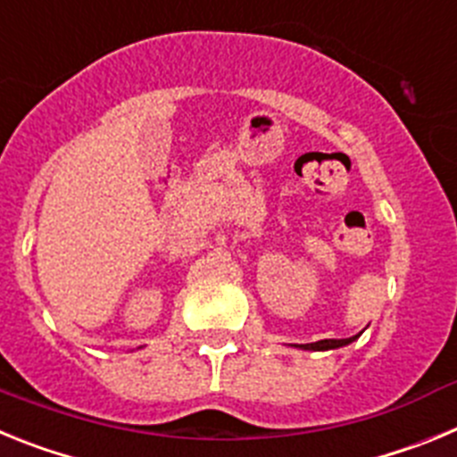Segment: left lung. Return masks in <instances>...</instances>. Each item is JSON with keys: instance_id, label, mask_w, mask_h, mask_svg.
Listing matches in <instances>:
<instances>
[{"instance_id": "obj_1", "label": "left lung", "mask_w": 457, "mask_h": 457, "mask_svg": "<svg viewBox=\"0 0 457 457\" xmlns=\"http://www.w3.org/2000/svg\"><path fill=\"white\" fill-rule=\"evenodd\" d=\"M359 337V334H357ZM325 338V341H316V343H304V345H300V348L304 350H334V348H343V345H348V343H353L354 338Z\"/></svg>"}]
</instances>
